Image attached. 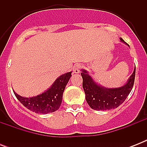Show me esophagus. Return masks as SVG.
Segmentation results:
<instances>
[{
  "label": "esophagus",
  "mask_w": 147,
  "mask_h": 147,
  "mask_svg": "<svg viewBox=\"0 0 147 147\" xmlns=\"http://www.w3.org/2000/svg\"><path fill=\"white\" fill-rule=\"evenodd\" d=\"M82 65L80 64V63H78V64H76L73 67V71L75 73H79L80 72V70L82 69Z\"/></svg>",
  "instance_id": "34e87169"
}]
</instances>
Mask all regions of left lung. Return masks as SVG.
<instances>
[{
	"label": "left lung",
	"instance_id": "obj_1",
	"mask_svg": "<svg viewBox=\"0 0 147 147\" xmlns=\"http://www.w3.org/2000/svg\"><path fill=\"white\" fill-rule=\"evenodd\" d=\"M121 40L124 42L122 38ZM135 71L136 68L127 84L122 87L105 88L96 84L87 71L83 70L81 73L83 79L82 87L88 105L92 109L100 111L114 109L118 107L126 100L132 90L134 84Z\"/></svg>",
	"mask_w": 147,
	"mask_h": 147
}]
</instances>
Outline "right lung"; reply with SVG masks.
I'll return each mask as SVG.
<instances>
[{
    "mask_svg": "<svg viewBox=\"0 0 147 147\" xmlns=\"http://www.w3.org/2000/svg\"><path fill=\"white\" fill-rule=\"evenodd\" d=\"M71 71L59 76L53 85L42 94L32 98H24L14 93L24 107L37 114H48L57 111L62 104L65 88L71 78Z\"/></svg>",
    "mask_w": 147,
    "mask_h": 147,
    "instance_id": "right-lung-1",
    "label": "right lung"
}]
</instances>
